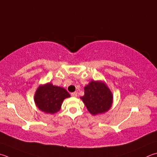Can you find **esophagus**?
I'll list each match as a JSON object with an SVG mask.
<instances>
[{
  "label": "esophagus",
  "instance_id": "1",
  "mask_svg": "<svg viewBox=\"0 0 157 157\" xmlns=\"http://www.w3.org/2000/svg\"><path fill=\"white\" fill-rule=\"evenodd\" d=\"M71 96L72 97H74V98H76L77 96H78V94H77L76 92H74V93H71Z\"/></svg>",
  "mask_w": 157,
  "mask_h": 157
}]
</instances>
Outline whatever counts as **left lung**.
<instances>
[{"label":"left lung","instance_id":"1","mask_svg":"<svg viewBox=\"0 0 157 157\" xmlns=\"http://www.w3.org/2000/svg\"><path fill=\"white\" fill-rule=\"evenodd\" d=\"M81 99L93 115L106 112L113 103L112 93L101 82L91 81L84 87V95Z\"/></svg>","mask_w":157,"mask_h":157}]
</instances>
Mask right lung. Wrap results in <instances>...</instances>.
I'll list each match as a JSON object with an SVG mask.
<instances>
[{"instance_id":"1","label":"right lung","mask_w":157,"mask_h":157,"mask_svg":"<svg viewBox=\"0 0 157 157\" xmlns=\"http://www.w3.org/2000/svg\"><path fill=\"white\" fill-rule=\"evenodd\" d=\"M70 94L62 87L48 83L39 86L35 94V103L40 110L46 113L53 114L59 110L64 99Z\"/></svg>"}]
</instances>
